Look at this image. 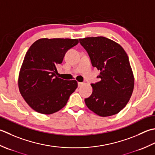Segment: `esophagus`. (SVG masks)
<instances>
[{"mask_svg":"<svg viewBox=\"0 0 155 155\" xmlns=\"http://www.w3.org/2000/svg\"><path fill=\"white\" fill-rule=\"evenodd\" d=\"M78 86L80 87L82 86V85H83V83H81V82H78Z\"/></svg>","mask_w":155,"mask_h":155,"instance_id":"obj_1","label":"esophagus"}]
</instances>
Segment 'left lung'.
<instances>
[{"label": "left lung", "instance_id": "left-lung-1", "mask_svg": "<svg viewBox=\"0 0 155 155\" xmlns=\"http://www.w3.org/2000/svg\"><path fill=\"white\" fill-rule=\"evenodd\" d=\"M93 67L100 71L101 80L91 84V95L85 99L86 106L98 116L116 114L124 108L132 96L134 79L128 57L124 49L104 37L80 39Z\"/></svg>", "mask_w": 155, "mask_h": 155}]
</instances>
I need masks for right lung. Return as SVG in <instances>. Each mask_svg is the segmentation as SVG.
I'll return each mask as SVG.
<instances>
[{"label":"right lung","mask_w":155,"mask_h":155,"mask_svg":"<svg viewBox=\"0 0 155 155\" xmlns=\"http://www.w3.org/2000/svg\"><path fill=\"white\" fill-rule=\"evenodd\" d=\"M78 39H40L32 44L25 56L18 75L20 93L31 108L51 114L66 105L78 87L75 80H64L56 75V66Z\"/></svg>","instance_id":"right-lung-1"}]
</instances>
